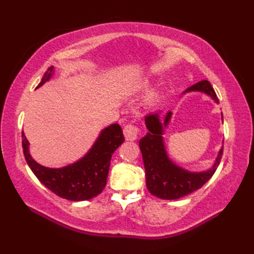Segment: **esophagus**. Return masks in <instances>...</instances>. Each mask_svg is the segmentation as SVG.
Here are the masks:
<instances>
[{"instance_id":"34e87169","label":"esophagus","mask_w":254,"mask_h":254,"mask_svg":"<svg viewBox=\"0 0 254 254\" xmlns=\"http://www.w3.org/2000/svg\"><path fill=\"white\" fill-rule=\"evenodd\" d=\"M138 127L133 124H127L123 128V134L127 141H135L138 135Z\"/></svg>"}]
</instances>
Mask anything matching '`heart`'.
<instances>
[{
	"mask_svg": "<svg viewBox=\"0 0 254 254\" xmlns=\"http://www.w3.org/2000/svg\"><path fill=\"white\" fill-rule=\"evenodd\" d=\"M156 97H157V95H156L155 93L150 95V96L148 97V102H153V101L156 99Z\"/></svg>",
	"mask_w": 254,
	"mask_h": 254,
	"instance_id": "heart-1",
	"label": "heart"
}]
</instances>
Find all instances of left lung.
<instances>
[{"label":"left lung","mask_w":254,"mask_h":254,"mask_svg":"<svg viewBox=\"0 0 254 254\" xmlns=\"http://www.w3.org/2000/svg\"><path fill=\"white\" fill-rule=\"evenodd\" d=\"M201 91L208 95L216 104L218 98L208 80H202L189 87L185 93ZM161 111L145 117L148 133L139 139L147 190L163 199H177L198 190L216 171L223 155V146L218 152L214 165L205 171L192 172L176 165L167 154L164 142V127L168 126L172 112L168 111L161 118ZM223 119V113H222Z\"/></svg>","instance_id":"left-lung-1"}]
</instances>
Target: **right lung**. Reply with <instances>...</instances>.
I'll use <instances>...</instances> for the list:
<instances>
[{"label":"right lung","mask_w":254,"mask_h":254,"mask_svg":"<svg viewBox=\"0 0 254 254\" xmlns=\"http://www.w3.org/2000/svg\"><path fill=\"white\" fill-rule=\"evenodd\" d=\"M53 73L55 67L50 66L37 88L48 82ZM21 137L27 164L39 181L58 196L76 202L90 199L102 192L107 183L111 156L124 142L121 127L118 123L111 124L100 132L84 157L62 168H48L32 159L29 153V142L24 132L21 133Z\"/></svg>","instance_id":"right-lung-1"}]
</instances>
